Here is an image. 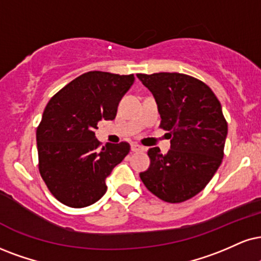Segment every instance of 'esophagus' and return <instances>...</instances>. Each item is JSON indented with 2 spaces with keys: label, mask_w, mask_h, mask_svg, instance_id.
I'll return each instance as SVG.
<instances>
[{
  "label": "esophagus",
  "mask_w": 261,
  "mask_h": 261,
  "mask_svg": "<svg viewBox=\"0 0 261 261\" xmlns=\"http://www.w3.org/2000/svg\"><path fill=\"white\" fill-rule=\"evenodd\" d=\"M130 149H132V151H133V152H141V151L145 150L143 146H140L139 144H132Z\"/></svg>",
  "instance_id": "34e87169"
}]
</instances>
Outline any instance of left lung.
<instances>
[{
	"instance_id": "1",
	"label": "left lung",
	"mask_w": 261,
	"mask_h": 261,
	"mask_svg": "<svg viewBox=\"0 0 261 261\" xmlns=\"http://www.w3.org/2000/svg\"><path fill=\"white\" fill-rule=\"evenodd\" d=\"M157 102L160 127L169 132L170 150L147 151L150 167L140 179L153 195L180 203L201 192L224 157L227 122L209 87L179 72L138 73Z\"/></svg>"
}]
</instances>
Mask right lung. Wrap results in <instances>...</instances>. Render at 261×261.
<instances>
[{
  "instance_id": "1",
  "label": "right lung",
  "mask_w": 261,
  "mask_h": 261,
  "mask_svg": "<svg viewBox=\"0 0 261 261\" xmlns=\"http://www.w3.org/2000/svg\"><path fill=\"white\" fill-rule=\"evenodd\" d=\"M134 75L89 71L52 96L36 130L38 169L58 201L72 208L95 203L105 180L129 152V144H106L95 138L100 121L114 120L118 102Z\"/></svg>"
}]
</instances>
